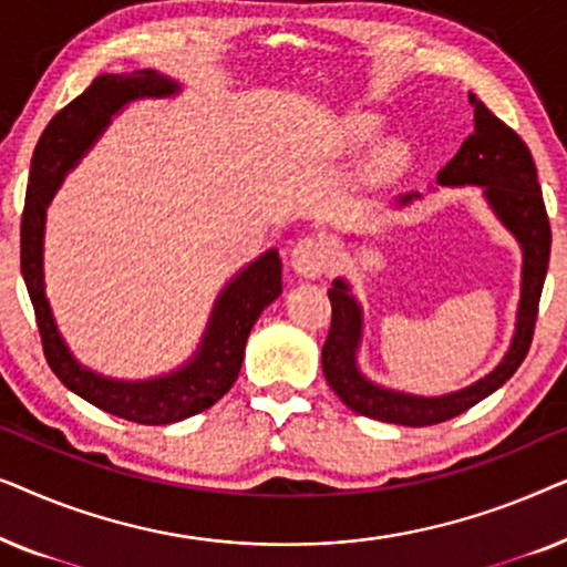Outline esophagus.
I'll list each match as a JSON object with an SVG mask.
<instances>
[{"label":"esophagus","instance_id":"34e87169","mask_svg":"<svg viewBox=\"0 0 567 567\" xmlns=\"http://www.w3.org/2000/svg\"><path fill=\"white\" fill-rule=\"evenodd\" d=\"M332 262V247L324 243L322 237H305L293 245L291 250V266L299 276L317 278L330 268Z\"/></svg>","mask_w":567,"mask_h":567}]
</instances>
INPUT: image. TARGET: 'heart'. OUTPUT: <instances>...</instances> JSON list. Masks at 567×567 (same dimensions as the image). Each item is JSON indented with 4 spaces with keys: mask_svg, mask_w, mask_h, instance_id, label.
<instances>
[{
    "mask_svg": "<svg viewBox=\"0 0 567 567\" xmlns=\"http://www.w3.org/2000/svg\"><path fill=\"white\" fill-rule=\"evenodd\" d=\"M377 134V121L371 118V115H353L351 121H348V136L353 138V142H367Z\"/></svg>",
    "mask_w": 567,
    "mask_h": 567,
    "instance_id": "heart-1",
    "label": "heart"
}]
</instances>
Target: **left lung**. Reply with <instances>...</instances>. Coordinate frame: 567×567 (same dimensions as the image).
<instances>
[{
    "instance_id": "1",
    "label": "left lung",
    "mask_w": 567,
    "mask_h": 567,
    "mask_svg": "<svg viewBox=\"0 0 567 567\" xmlns=\"http://www.w3.org/2000/svg\"><path fill=\"white\" fill-rule=\"evenodd\" d=\"M470 105L475 107V131L464 138L454 159L441 169L439 183L485 185V196L495 208V214L522 243L524 281L514 343H511V351L498 369L462 392L444 394V398H413V394L382 390V386L367 382L355 369L361 312L351 293H348V286L338 278V281H332V289H328L332 317L328 338L322 343V371L332 392L353 413L374 417V421L408 425V429H423V425L452 421V417L475 408L480 400H485L487 394L506 384L516 374V369L522 367L526 353H529L542 286H545L549 266L553 229H549V216L529 146L498 115L487 111L485 103H480L477 95H472V92ZM410 198L413 196L402 198V204H408Z\"/></svg>"
}]
</instances>
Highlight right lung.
<instances>
[{"label":"right lung","instance_id":"add662e5","mask_svg":"<svg viewBox=\"0 0 567 567\" xmlns=\"http://www.w3.org/2000/svg\"><path fill=\"white\" fill-rule=\"evenodd\" d=\"M177 87L152 69L131 74L95 76L80 97L53 115L38 138L30 162V181L25 208L20 219V268L25 278L30 301L35 309V324L41 332L43 355L61 384L82 400L118 415L123 421L142 425H167L196 413H204L231 390L245 359L247 336L262 309L281 293V258L270 250L245 268L216 301L212 324L196 361L175 371L173 377L154 382H113L82 369L69 355L64 340L53 324L49 301L43 297V216L45 206L59 188L61 177L82 152L95 142L111 115L134 97H162Z\"/></svg>","mask_w":567,"mask_h":567}]
</instances>
